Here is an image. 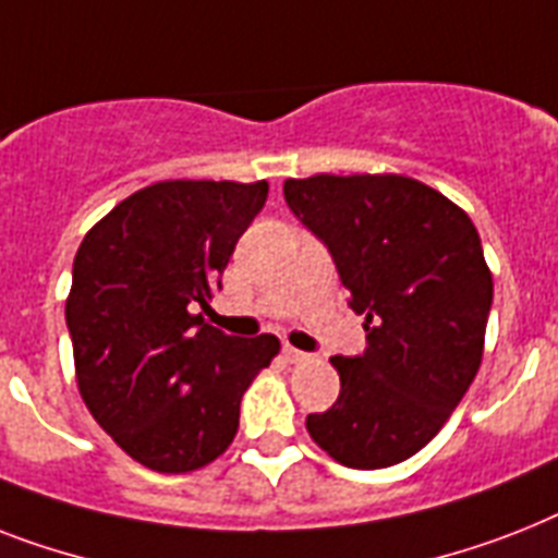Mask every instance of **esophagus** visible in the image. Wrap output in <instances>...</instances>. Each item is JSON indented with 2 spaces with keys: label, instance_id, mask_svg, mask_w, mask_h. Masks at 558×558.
<instances>
[{
  "label": "esophagus",
  "instance_id": "esophagus-1",
  "mask_svg": "<svg viewBox=\"0 0 558 558\" xmlns=\"http://www.w3.org/2000/svg\"><path fill=\"white\" fill-rule=\"evenodd\" d=\"M283 357H287L289 364H303V361H310V352H301V350H294V347H283Z\"/></svg>",
  "mask_w": 558,
  "mask_h": 558
}]
</instances>
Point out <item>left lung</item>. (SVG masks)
<instances>
[{
    "label": "left lung",
    "mask_w": 558,
    "mask_h": 558,
    "mask_svg": "<svg viewBox=\"0 0 558 558\" xmlns=\"http://www.w3.org/2000/svg\"><path fill=\"white\" fill-rule=\"evenodd\" d=\"M283 197L366 315L364 355L332 357L341 396L306 429L338 464L392 468L436 438L478 373L493 303L482 240L464 208L404 174H315Z\"/></svg>",
    "instance_id": "obj_1"
}]
</instances>
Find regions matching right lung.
Instances as JSON below:
<instances>
[{"label": "right lung", "instance_id": "add662e5", "mask_svg": "<svg viewBox=\"0 0 558 558\" xmlns=\"http://www.w3.org/2000/svg\"><path fill=\"white\" fill-rule=\"evenodd\" d=\"M266 194V180H162L117 203L76 248L65 301L76 387L143 468L192 473L223 456L240 398L280 352L275 335L243 341L197 315Z\"/></svg>", "mask_w": 558, "mask_h": 558}]
</instances>
